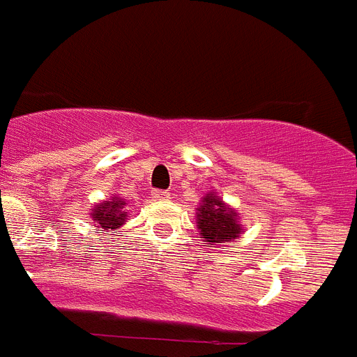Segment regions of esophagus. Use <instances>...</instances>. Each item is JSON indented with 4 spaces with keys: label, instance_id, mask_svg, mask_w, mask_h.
<instances>
[{
    "label": "esophagus",
    "instance_id": "esophagus-1",
    "mask_svg": "<svg viewBox=\"0 0 357 357\" xmlns=\"http://www.w3.org/2000/svg\"><path fill=\"white\" fill-rule=\"evenodd\" d=\"M153 199H155V200H169V199H172V193H169V191L157 190V191H153Z\"/></svg>",
    "mask_w": 357,
    "mask_h": 357
}]
</instances>
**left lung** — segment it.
Masks as SVG:
<instances>
[{
	"label": "left lung",
	"instance_id": "8db88e82",
	"mask_svg": "<svg viewBox=\"0 0 357 357\" xmlns=\"http://www.w3.org/2000/svg\"><path fill=\"white\" fill-rule=\"evenodd\" d=\"M197 228L200 231V241L210 244L211 248L226 246L231 248L235 238L243 234V225L238 220L235 208L228 206L215 191L206 193L197 206Z\"/></svg>",
	"mask_w": 357,
	"mask_h": 357
}]
</instances>
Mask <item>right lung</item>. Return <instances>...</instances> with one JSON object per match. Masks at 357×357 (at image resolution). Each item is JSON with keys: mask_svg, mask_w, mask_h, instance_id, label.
Wrapping results in <instances>:
<instances>
[{"mask_svg": "<svg viewBox=\"0 0 357 357\" xmlns=\"http://www.w3.org/2000/svg\"><path fill=\"white\" fill-rule=\"evenodd\" d=\"M123 208H126V200L116 195L102 200V202L91 208L89 215L96 228H98V234L109 231V229H116L128 222V211Z\"/></svg>", "mask_w": 357, "mask_h": 357, "instance_id": "right-lung-1", "label": "right lung"}]
</instances>
